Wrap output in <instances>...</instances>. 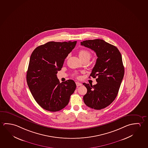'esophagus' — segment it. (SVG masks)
Segmentation results:
<instances>
[{"label": "esophagus", "instance_id": "obj_1", "mask_svg": "<svg viewBox=\"0 0 148 148\" xmlns=\"http://www.w3.org/2000/svg\"><path fill=\"white\" fill-rule=\"evenodd\" d=\"M76 85L77 86V87H79L80 86H82V84H81V83L79 82H76Z\"/></svg>", "mask_w": 148, "mask_h": 148}]
</instances>
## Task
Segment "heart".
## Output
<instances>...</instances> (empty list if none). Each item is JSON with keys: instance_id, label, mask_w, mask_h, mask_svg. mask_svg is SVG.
I'll return each instance as SVG.
<instances>
[{"instance_id": "obj_1", "label": "heart", "mask_w": 148, "mask_h": 148, "mask_svg": "<svg viewBox=\"0 0 148 148\" xmlns=\"http://www.w3.org/2000/svg\"><path fill=\"white\" fill-rule=\"evenodd\" d=\"M78 55H79V57L82 61L84 60L85 59L90 60V59L91 57V53L89 51H88L87 49H81L79 51Z\"/></svg>"}]
</instances>
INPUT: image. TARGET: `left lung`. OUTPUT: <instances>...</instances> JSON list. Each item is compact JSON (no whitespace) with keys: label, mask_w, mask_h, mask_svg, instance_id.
<instances>
[{"label":"left lung","mask_w":148,"mask_h":148,"mask_svg":"<svg viewBox=\"0 0 148 148\" xmlns=\"http://www.w3.org/2000/svg\"><path fill=\"white\" fill-rule=\"evenodd\" d=\"M80 43L95 51L97 57L90 75L97 77V83L93 86L83 83L87 89L84 101L93 109H103L116 99L123 78L124 68L121 53L116 46L103 40H86Z\"/></svg>","instance_id":"8db88e82"}]
</instances>
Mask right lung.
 I'll return each instance as SVG.
<instances>
[{"instance_id": "obj_1", "label": "right lung", "mask_w": 148, "mask_h": 148, "mask_svg": "<svg viewBox=\"0 0 148 148\" xmlns=\"http://www.w3.org/2000/svg\"><path fill=\"white\" fill-rule=\"evenodd\" d=\"M76 43L49 42L32 53L26 75L27 85L37 103L46 110L58 112L64 108L75 91L74 80L60 83L57 74Z\"/></svg>"}]
</instances>
